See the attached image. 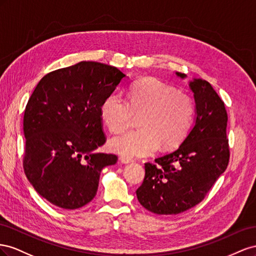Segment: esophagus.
Wrapping results in <instances>:
<instances>
[{"label":"esophagus","instance_id":"esophagus-1","mask_svg":"<svg viewBox=\"0 0 256 256\" xmlns=\"http://www.w3.org/2000/svg\"><path fill=\"white\" fill-rule=\"evenodd\" d=\"M120 160H121V163H123V164H128V163H132L134 160L130 158H126V156H121Z\"/></svg>","mask_w":256,"mask_h":256}]
</instances>
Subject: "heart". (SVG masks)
Listing matches in <instances>:
<instances>
[{
  "instance_id": "heart-1",
  "label": "heart",
  "mask_w": 256,
  "mask_h": 256,
  "mask_svg": "<svg viewBox=\"0 0 256 256\" xmlns=\"http://www.w3.org/2000/svg\"><path fill=\"white\" fill-rule=\"evenodd\" d=\"M195 114L193 98L154 77L138 80L128 91V100L112 94L102 103L100 116L114 134H121L140 116V130L116 137L112 151L133 158L152 154L158 146L172 149L184 140Z\"/></svg>"
}]
</instances>
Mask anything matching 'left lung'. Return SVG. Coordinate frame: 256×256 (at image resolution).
Returning a JSON list of instances; mask_svg holds the SVG:
<instances>
[{
  "label": "left lung",
  "mask_w": 256,
  "mask_h": 256,
  "mask_svg": "<svg viewBox=\"0 0 256 256\" xmlns=\"http://www.w3.org/2000/svg\"><path fill=\"white\" fill-rule=\"evenodd\" d=\"M190 88L196 103L194 128L177 150L144 163V179L136 191L140 205L156 214H179L195 207L230 162L224 102L206 80L194 79Z\"/></svg>",
  "instance_id": "8db88e82"
}]
</instances>
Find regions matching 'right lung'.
<instances>
[{"mask_svg": "<svg viewBox=\"0 0 256 256\" xmlns=\"http://www.w3.org/2000/svg\"><path fill=\"white\" fill-rule=\"evenodd\" d=\"M126 75L110 65L82 61L44 76L24 116V170L40 196L78 209L96 195L100 174L118 156L96 150L106 142L102 103Z\"/></svg>", "mask_w": 256, "mask_h": 256, "instance_id": "1", "label": "right lung"}]
</instances>
